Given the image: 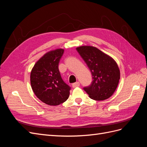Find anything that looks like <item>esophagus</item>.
I'll list each match as a JSON object with an SVG mask.
<instances>
[{
	"instance_id": "1",
	"label": "esophagus",
	"mask_w": 147,
	"mask_h": 147,
	"mask_svg": "<svg viewBox=\"0 0 147 147\" xmlns=\"http://www.w3.org/2000/svg\"><path fill=\"white\" fill-rule=\"evenodd\" d=\"M79 86H80V84H79V82H75V83H74V84H72V86H73V88L79 87Z\"/></svg>"
}]
</instances>
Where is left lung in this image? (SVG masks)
<instances>
[{
  "instance_id": "8db88e82",
  "label": "left lung",
  "mask_w": 147,
  "mask_h": 147,
  "mask_svg": "<svg viewBox=\"0 0 147 147\" xmlns=\"http://www.w3.org/2000/svg\"><path fill=\"white\" fill-rule=\"evenodd\" d=\"M92 73L93 81L84 89L94 100L102 101L110 98L118 86L120 71L115 60L96 47L82 46L76 48Z\"/></svg>"
}]
</instances>
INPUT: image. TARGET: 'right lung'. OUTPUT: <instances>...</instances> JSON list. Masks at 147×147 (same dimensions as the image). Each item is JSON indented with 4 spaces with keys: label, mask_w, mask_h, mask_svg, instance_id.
Segmentation results:
<instances>
[{
    "label": "right lung",
    "mask_w": 147,
    "mask_h": 147,
    "mask_svg": "<svg viewBox=\"0 0 147 147\" xmlns=\"http://www.w3.org/2000/svg\"><path fill=\"white\" fill-rule=\"evenodd\" d=\"M63 49L50 51L38 60L30 73L33 92L42 102L49 106H58L67 100L70 87L64 82L59 70Z\"/></svg>",
    "instance_id": "add662e5"
}]
</instances>
